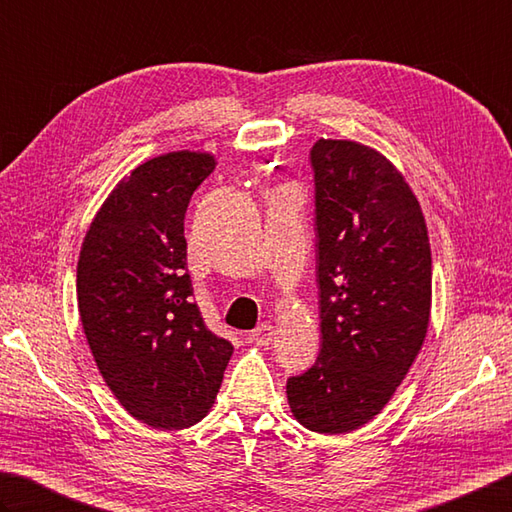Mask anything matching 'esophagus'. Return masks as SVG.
<instances>
[{"label": "esophagus", "mask_w": 512, "mask_h": 512, "mask_svg": "<svg viewBox=\"0 0 512 512\" xmlns=\"http://www.w3.org/2000/svg\"><path fill=\"white\" fill-rule=\"evenodd\" d=\"M249 339H252L256 345H269V343L274 341V327L269 325V323L258 325L256 330L249 334Z\"/></svg>", "instance_id": "34e87169"}]
</instances>
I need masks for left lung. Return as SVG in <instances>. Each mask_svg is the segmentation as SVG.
<instances>
[{"label": "left lung", "mask_w": 512, "mask_h": 512, "mask_svg": "<svg viewBox=\"0 0 512 512\" xmlns=\"http://www.w3.org/2000/svg\"><path fill=\"white\" fill-rule=\"evenodd\" d=\"M310 156L321 354L287 381V403L303 428L345 435L385 408L426 341L430 240L417 196L381 151L321 138Z\"/></svg>", "instance_id": "8db88e82"}]
</instances>
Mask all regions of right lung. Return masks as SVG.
<instances>
[{"label": "right lung", "instance_id": "1", "mask_svg": "<svg viewBox=\"0 0 512 512\" xmlns=\"http://www.w3.org/2000/svg\"><path fill=\"white\" fill-rule=\"evenodd\" d=\"M169 151L124 176L93 216L77 260V310L95 365L133 419L182 430L207 417L234 345L191 301L185 214L216 169Z\"/></svg>", "mask_w": 512, "mask_h": 512}]
</instances>
